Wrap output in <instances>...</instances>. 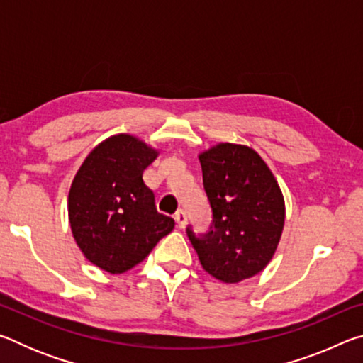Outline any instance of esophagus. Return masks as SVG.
Listing matches in <instances>:
<instances>
[{
    "label": "esophagus",
    "instance_id": "1",
    "mask_svg": "<svg viewBox=\"0 0 363 363\" xmlns=\"http://www.w3.org/2000/svg\"><path fill=\"white\" fill-rule=\"evenodd\" d=\"M174 219H176L177 225H179L181 229H184V227H186V224H187V213L184 210H177L176 214H174Z\"/></svg>",
    "mask_w": 363,
    "mask_h": 363
}]
</instances>
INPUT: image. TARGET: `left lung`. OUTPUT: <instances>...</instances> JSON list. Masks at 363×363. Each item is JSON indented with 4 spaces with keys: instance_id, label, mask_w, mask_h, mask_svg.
Listing matches in <instances>:
<instances>
[{
    "instance_id": "left-lung-1",
    "label": "left lung",
    "mask_w": 363,
    "mask_h": 363,
    "mask_svg": "<svg viewBox=\"0 0 363 363\" xmlns=\"http://www.w3.org/2000/svg\"><path fill=\"white\" fill-rule=\"evenodd\" d=\"M200 164L213 220L203 233L187 225V237L208 274L237 284L272 259L285 223L284 195L250 147L219 144L201 153Z\"/></svg>"
}]
</instances>
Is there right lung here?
Here are the masks:
<instances>
[{"instance_id": "add662e5", "label": "right lung", "mask_w": 363, "mask_h": 363, "mask_svg": "<svg viewBox=\"0 0 363 363\" xmlns=\"http://www.w3.org/2000/svg\"><path fill=\"white\" fill-rule=\"evenodd\" d=\"M155 158L139 139L116 134L89 153L72 182L73 237L83 255L110 274L144 261L174 227L173 218L157 211L155 195L143 179Z\"/></svg>"}]
</instances>
